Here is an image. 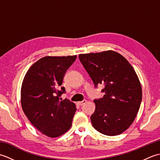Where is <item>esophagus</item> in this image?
I'll list each match as a JSON object with an SVG mask.
<instances>
[{
  "instance_id": "esophagus-1",
  "label": "esophagus",
  "mask_w": 160,
  "mask_h": 160,
  "mask_svg": "<svg viewBox=\"0 0 160 160\" xmlns=\"http://www.w3.org/2000/svg\"><path fill=\"white\" fill-rule=\"evenodd\" d=\"M87 102V100H82V101H80V102H77V104L79 105V106H82V105H83L84 104H85Z\"/></svg>"
}]
</instances>
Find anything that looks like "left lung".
<instances>
[{
    "instance_id": "8db88e82",
    "label": "left lung",
    "mask_w": 160,
    "mask_h": 160,
    "mask_svg": "<svg viewBox=\"0 0 160 160\" xmlns=\"http://www.w3.org/2000/svg\"><path fill=\"white\" fill-rule=\"evenodd\" d=\"M81 63L94 86L103 84V98L95 99L91 120L104 135L121 134L130 127L140 108L142 92L136 73L128 60L113 51L80 54Z\"/></svg>"
}]
</instances>
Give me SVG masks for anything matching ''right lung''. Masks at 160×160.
Here are the masks:
<instances>
[{
    "mask_svg": "<svg viewBox=\"0 0 160 160\" xmlns=\"http://www.w3.org/2000/svg\"><path fill=\"white\" fill-rule=\"evenodd\" d=\"M77 56H46L29 68L21 87L22 110L30 122L50 138H56L71 127L76 107L60 97L65 93L61 87L67 70Z\"/></svg>",
    "mask_w": 160,
    "mask_h": 160,
    "instance_id": "obj_1",
    "label": "right lung"
}]
</instances>
